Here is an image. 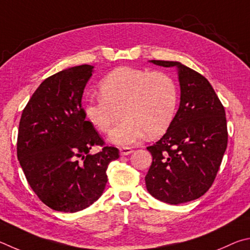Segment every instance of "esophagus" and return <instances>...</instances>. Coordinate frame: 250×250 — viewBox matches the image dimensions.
<instances>
[{
  "label": "esophagus",
  "instance_id": "34e87169",
  "mask_svg": "<svg viewBox=\"0 0 250 250\" xmlns=\"http://www.w3.org/2000/svg\"><path fill=\"white\" fill-rule=\"evenodd\" d=\"M133 151L134 150L132 149V148H129V147H123V148H121V149H120V152H121L122 156H128V155L132 154Z\"/></svg>",
  "mask_w": 250,
  "mask_h": 250
}]
</instances>
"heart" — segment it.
Here are the masks:
<instances>
[{
	"mask_svg": "<svg viewBox=\"0 0 250 250\" xmlns=\"http://www.w3.org/2000/svg\"><path fill=\"white\" fill-rule=\"evenodd\" d=\"M100 98L87 100L83 113L86 121L101 133H107L123 107L121 124L109 133V142L132 146L148 135L158 137L168 130L177 112L178 91L171 78L164 72L118 67L99 84Z\"/></svg>",
	"mask_w": 250,
	"mask_h": 250,
	"instance_id": "heart-1",
	"label": "heart"
}]
</instances>
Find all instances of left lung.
<instances>
[{"label":"left lung","instance_id":"8db88e82","mask_svg":"<svg viewBox=\"0 0 250 250\" xmlns=\"http://www.w3.org/2000/svg\"><path fill=\"white\" fill-rule=\"evenodd\" d=\"M149 62L177 69L180 105L166 134L147 147L152 164L146 187L165 203H186L202 196L220 169L229 136L225 109L202 74L178 61Z\"/></svg>","mask_w":250,"mask_h":250}]
</instances>
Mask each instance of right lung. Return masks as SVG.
I'll return each instance as SVG.
<instances>
[{"mask_svg": "<svg viewBox=\"0 0 250 250\" xmlns=\"http://www.w3.org/2000/svg\"><path fill=\"white\" fill-rule=\"evenodd\" d=\"M93 65L68 68L42 82L21 113L17 158L30 188L47 207L74 213L93 204L105 189L106 170L118 159L82 108V95Z\"/></svg>", "mask_w": 250, "mask_h": 250, "instance_id": "1", "label": "right lung"}]
</instances>
